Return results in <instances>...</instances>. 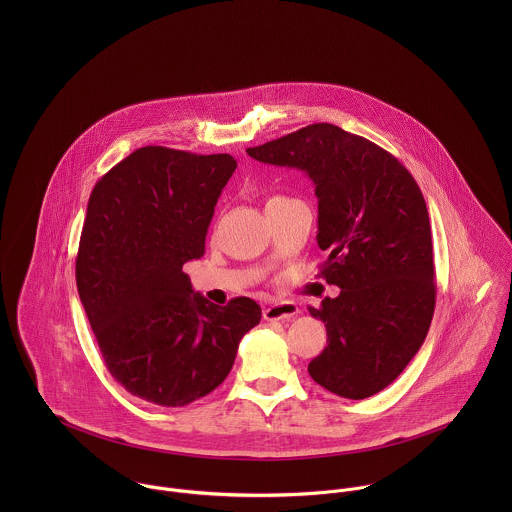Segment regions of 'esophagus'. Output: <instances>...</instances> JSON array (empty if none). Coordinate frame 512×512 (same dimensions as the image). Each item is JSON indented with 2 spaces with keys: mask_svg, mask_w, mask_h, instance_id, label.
Listing matches in <instances>:
<instances>
[{
  "mask_svg": "<svg viewBox=\"0 0 512 512\" xmlns=\"http://www.w3.org/2000/svg\"><path fill=\"white\" fill-rule=\"evenodd\" d=\"M299 313V307L293 301H276L264 307L266 321H290Z\"/></svg>",
  "mask_w": 512,
  "mask_h": 512,
  "instance_id": "1",
  "label": "esophagus"
}]
</instances>
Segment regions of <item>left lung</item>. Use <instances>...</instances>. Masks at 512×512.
<instances>
[{"instance_id":"8db88e82","label":"left lung","mask_w":512,"mask_h":512,"mask_svg":"<svg viewBox=\"0 0 512 512\" xmlns=\"http://www.w3.org/2000/svg\"><path fill=\"white\" fill-rule=\"evenodd\" d=\"M246 153L305 171L317 195L327 284L309 307L327 347L307 370L329 392L363 400L394 382L426 341L436 307L432 228L424 195L386 149L333 124H311Z\"/></svg>"}]
</instances>
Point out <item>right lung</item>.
I'll list each match as a JSON object with an SVG mask.
<instances>
[{
    "label": "right lung",
    "instance_id": "obj_1",
    "mask_svg": "<svg viewBox=\"0 0 512 512\" xmlns=\"http://www.w3.org/2000/svg\"><path fill=\"white\" fill-rule=\"evenodd\" d=\"M228 153L136 149L92 189L76 288L110 374L134 396L177 408L213 392L240 339L260 323L250 297L219 307L193 292L183 264L205 254Z\"/></svg>",
    "mask_w": 512,
    "mask_h": 512
}]
</instances>
